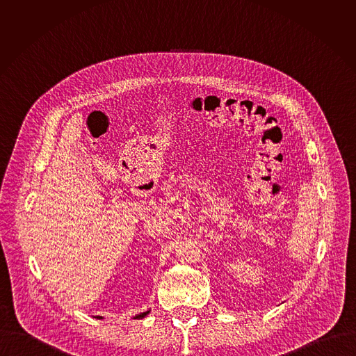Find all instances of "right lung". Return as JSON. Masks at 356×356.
I'll use <instances>...</instances> for the list:
<instances>
[{
  "label": "right lung",
  "mask_w": 356,
  "mask_h": 356,
  "mask_svg": "<svg viewBox=\"0 0 356 356\" xmlns=\"http://www.w3.org/2000/svg\"><path fill=\"white\" fill-rule=\"evenodd\" d=\"M148 314H149V311H147V312H141V314H140V315H136V316H134V319H141V318H144V316H147V315H148ZM97 318H100V319H102V316H97Z\"/></svg>",
  "instance_id": "obj_1"
}]
</instances>
